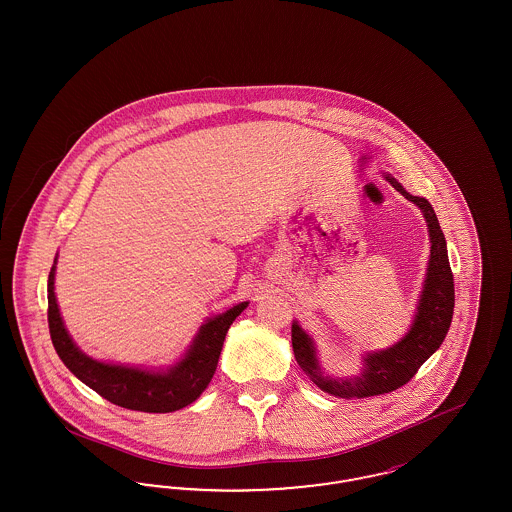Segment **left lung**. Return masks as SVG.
<instances>
[{
  "label": "left lung",
  "mask_w": 512,
  "mask_h": 512,
  "mask_svg": "<svg viewBox=\"0 0 512 512\" xmlns=\"http://www.w3.org/2000/svg\"><path fill=\"white\" fill-rule=\"evenodd\" d=\"M384 176L397 192H401L409 201H413L414 205H418V209L428 222L430 232L432 247L428 272L418 299L411 330L405 334V338H401V341H397L388 349L366 353L363 361L365 366L359 376L330 378L322 374V368L318 365L313 338L297 322L292 324L293 355L297 365L303 368V372L320 390L343 399L382 395L405 386L418 372V368L424 365V361L438 351L453 318L455 284L447 257L445 236L439 228L438 217L428 199L405 192V188L395 178H391L390 174Z\"/></svg>",
  "instance_id": "8db88e82"
}]
</instances>
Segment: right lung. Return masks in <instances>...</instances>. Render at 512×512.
Wrapping results in <instances>:
<instances>
[{"instance_id":"1","label":"right lung","mask_w":512,"mask_h":512,"mask_svg":"<svg viewBox=\"0 0 512 512\" xmlns=\"http://www.w3.org/2000/svg\"><path fill=\"white\" fill-rule=\"evenodd\" d=\"M55 263L57 259L53 261L48 278L49 334L59 359L74 376L103 399L130 411L172 413L194 403L209 386L217 370L226 332L236 317L242 315L247 301L209 318L199 328L188 353L167 370L109 365L82 353L69 336L53 292Z\"/></svg>"}]
</instances>
